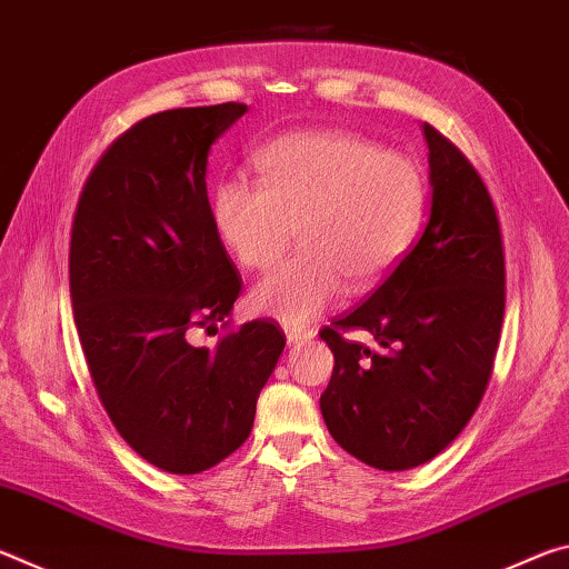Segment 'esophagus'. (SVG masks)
Masks as SVG:
<instances>
[{
  "instance_id": "esophagus-1",
  "label": "esophagus",
  "mask_w": 569,
  "mask_h": 569,
  "mask_svg": "<svg viewBox=\"0 0 569 569\" xmlns=\"http://www.w3.org/2000/svg\"><path fill=\"white\" fill-rule=\"evenodd\" d=\"M286 339L288 343H303L308 339H313L316 331L313 329H306V326H286Z\"/></svg>"
}]
</instances>
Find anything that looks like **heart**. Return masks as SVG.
Masks as SVG:
<instances>
[{"label":"heart","instance_id":"heart-1","mask_svg":"<svg viewBox=\"0 0 569 569\" xmlns=\"http://www.w3.org/2000/svg\"><path fill=\"white\" fill-rule=\"evenodd\" d=\"M261 186L223 180L210 213L220 240L250 271L301 250L250 291V308L286 326L316 319L346 286L363 293L407 256L423 216L417 162L341 130L288 132L256 152Z\"/></svg>","mask_w":569,"mask_h":569}]
</instances>
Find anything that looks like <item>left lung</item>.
<instances>
[{
	"mask_svg": "<svg viewBox=\"0 0 569 569\" xmlns=\"http://www.w3.org/2000/svg\"><path fill=\"white\" fill-rule=\"evenodd\" d=\"M431 208L421 236L366 301L321 331L333 373L331 437L363 465L419 467L477 411L505 319V250L492 198L469 160L423 122ZM369 330L373 350L343 340Z\"/></svg>",
	"mask_w": 569,
	"mask_h": 569,
	"instance_id": "obj_1",
	"label": "left lung"
}]
</instances>
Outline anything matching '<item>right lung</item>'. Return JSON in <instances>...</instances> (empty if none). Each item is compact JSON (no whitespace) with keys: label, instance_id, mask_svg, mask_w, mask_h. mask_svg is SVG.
I'll return each instance as SVG.
<instances>
[{"label":"right lung","instance_id":"1","mask_svg":"<svg viewBox=\"0 0 569 569\" xmlns=\"http://www.w3.org/2000/svg\"><path fill=\"white\" fill-rule=\"evenodd\" d=\"M246 104L150 114L84 182L70 246L74 326L120 437L170 475H200L243 445L286 336L243 323L216 349L240 293L208 203V152Z\"/></svg>","mask_w":569,"mask_h":569}]
</instances>
